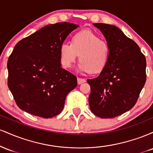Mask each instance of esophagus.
Masks as SVG:
<instances>
[{"instance_id": "obj_1", "label": "esophagus", "mask_w": 153, "mask_h": 153, "mask_svg": "<svg viewBox=\"0 0 153 153\" xmlns=\"http://www.w3.org/2000/svg\"><path fill=\"white\" fill-rule=\"evenodd\" d=\"M85 82V80L84 78H78V85H80V84L83 83V82Z\"/></svg>"}]
</instances>
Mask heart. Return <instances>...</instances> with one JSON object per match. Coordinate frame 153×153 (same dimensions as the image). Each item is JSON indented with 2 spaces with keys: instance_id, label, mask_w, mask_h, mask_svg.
Segmentation results:
<instances>
[{
  "instance_id": "b5f03b06",
  "label": "heart",
  "mask_w": 153,
  "mask_h": 153,
  "mask_svg": "<svg viewBox=\"0 0 153 153\" xmlns=\"http://www.w3.org/2000/svg\"><path fill=\"white\" fill-rule=\"evenodd\" d=\"M59 54L64 68H71L79 55V70L97 74L106 68L110 57V49L106 42L101 40L98 35L91 31L83 30L74 34L71 44H62Z\"/></svg>"
}]
</instances>
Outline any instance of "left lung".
<instances>
[{
    "mask_svg": "<svg viewBox=\"0 0 153 153\" xmlns=\"http://www.w3.org/2000/svg\"><path fill=\"white\" fill-rule=\"evenodd\" d=\"M109 46L108 64L97 78L88 79L91 111L103 119L114 118L130 110L146 81V59L135 42L117 26L93 24Z\"/></svg>",
    "mask_w": 153,
    "mask_h": 153,
    "instance_id": "1",
    "label": "left lung"
}]
</instances>
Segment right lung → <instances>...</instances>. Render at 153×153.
<instances>
[{
  "label": "right lung",
  "instance_id": "obj_1",
  "mask_svg": "<svg viewBox=\"0 0 153 153\" xmlns=\"http://www.w3.org/2000/svg\"><path fill=\"white\" fill-rule=\"evenodd\" d=\"M68 22L47 25L16 45L8 59V86L21 109L52 118L62 111L77 78L61 68L59 48L78 27Z\"/></svg>",
  "mask_w": 153,
  "mask_h": 153
}]
</instances>
